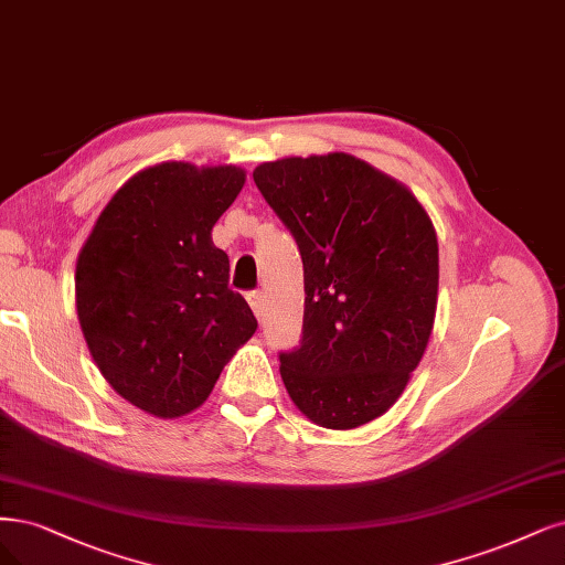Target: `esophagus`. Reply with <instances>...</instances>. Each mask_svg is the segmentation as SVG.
I'll list each match as a JSON object with an SVG mask.
<instances>
[{
	"label": "esophagus",
	"mask_w": 565,
	"mask_h": 565,
	"mask_svg": "<svg viewBox=\"0 0 565 565\" xmlns=\"http://www.w3.org/2000/svg\"><path fill=\"white\" fill-rule=\"evenodd\" d=\"M247 303H249L252 310H255L257 318L264 316V295H262V291H249V295H247Z\"/></svg>",
	"instance_id": "obj_1"
}]
</instances>
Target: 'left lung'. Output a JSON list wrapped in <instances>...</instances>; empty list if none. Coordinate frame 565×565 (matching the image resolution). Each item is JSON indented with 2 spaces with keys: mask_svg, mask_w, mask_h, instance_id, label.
<instances>
[{
  "mask_svg": "<svg viewBox=\"0 0 565 565\" xmlns=\"http://www.w3.org/2000/svg\"><path fill=\"white\" fill-rule=\"evenodd\" d=\"M252 178L303 262L301 341L280 353L291 402L329 430L379 418L433 334L430 217L404 184L343 151L262 163Z\"/></svg>",
  "mask_w": 565,
  "mask_h": 565,
  "instance_id": "8db88e82",
  "label": "left lung"
}]
</instances>
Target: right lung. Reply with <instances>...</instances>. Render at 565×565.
Masks as SVG:
<instances>
[{"label": "right lung", "mask_w": 565, "mask_h": 565, "mask_svg": "<svg viewBox=\"0 0 565 565\" xmlns=\"http://www.w3.org/2000/svg\"><path fill=\"white\" fill-rule=\"evenodd\" d=\"M245 170L168 161L114 193L76 259V313L90 355L124 399L157 418L201 406L257 320L228 289L212 226Z\"/></svg>", "instance_id": "1"}]
</instances>
